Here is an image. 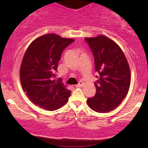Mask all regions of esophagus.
Instances as JSON below:
<instances>
[{"label": "esophagus", "instance_id": "obj_1", "mask_svg": "<svg viewBox=\"0 0 148 148\" xmlns=\"http://www.w3.org/2000/svg\"><path fill=\"white\" fill-rule=\"evenodd\" d=\"M84 83L82 82H79V83L77 85H76L75 87H76V88H80V87L84 86Z\"/></svg>", "mask_w": 148, "mask_h": 148}]
</instances>
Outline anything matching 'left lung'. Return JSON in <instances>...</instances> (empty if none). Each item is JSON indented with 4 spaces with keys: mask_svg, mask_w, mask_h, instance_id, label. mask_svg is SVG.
<instances>
[{
    "mask_svg": "<svg viewBox=\"0 0 148 148\" xmlns=\"http://www.w3.org/2000/svg\"><path fill=\"white\" fill-rule=\"evenodd\" d=\"M94 57L96 94L88 99L91 109L97 112H110L117 108L128 93L130 69L123 50L116 42L104 36L85 38Z\"/></svg>",
    "mask_w": 148,
    "mask_h": 148,
    "instance_id": "8db88e82",
    "label": "left lung"
}]
</instances>
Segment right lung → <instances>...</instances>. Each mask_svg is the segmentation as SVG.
I'll return each mask as SVG.
<instances>
[{
  "label": "right lung",
  "mask_w": 148,
  "mask_h": 148,
  "mask_svg": "<svg viewBox=\"0 0 148 148\" xmlns=\"http://www.w3.org/2000/svg\"><path fill=\"white\" fill-rule=\"evenodd\" d=\"M73 42L54 34H46L34 40L24 54L20 67L22 88L34 104L45 110H57L69 98L71 92L61 79H53L62 52Z\"/></svg>",
  "instance_id": "1"
}]
</instances>
